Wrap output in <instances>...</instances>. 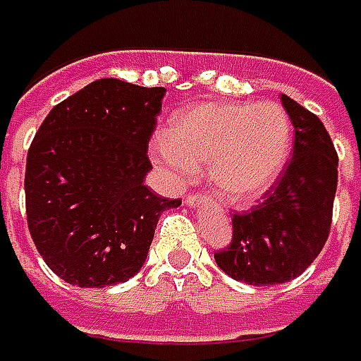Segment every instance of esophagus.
<instances>
[{
    "mask_svg": "<svg viewBox=\"0 0 361 361\" xmlns=\"http://www.w3.org/2000/svg\"><path fill=\"white\" fill-rule=\"evenodd\" d=\"M201 199H203V195H201V192H189V195H187V199H185V203H187L189 207H192V205H197Z\"/></svg>",
    "mask_w": 361,
    "mask_h": 361,
    "instance_id": "esophagus-1",
    "label": "esophagus"
}]
</instances>
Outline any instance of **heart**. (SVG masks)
<instances>
[{
  "instance_id": "heart-1",
  "label": "heart",
  "mask_w": 361,
  "mask_h": 361,
  "mask_svg": "<svg viewBox=\"0 0 361 361\" xmlns=\"http://www.w3.org/2000/svg\"><path fill=\"white\" fill-rule=\"evenodd\" d=\"M293 148V126L276 103L209 101L176 114L152 156L176 185L190 183L209 164L211 178L229 201H250L268 190Z\"/></svg>"
}]
</instances>
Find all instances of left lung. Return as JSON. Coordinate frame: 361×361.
I'll list each match as a JSON object with an SVG mask.
<instances>
[{"label": "left lung", "instance_id": "8db88e82", "mask_svg": "<svg viewBox=\"0 0 361 361\" xmlns=\"http://www.w3.org/2000/svg\"><path fill=\"white\" fill-rule=\"evenodd\" d=\"M293 158L252 211L233 213L231 242L213 256L231 279L282 284L300 276L329 238L337 190V152L321 119L288 95Z\"/></svg>", "mask_w": 361, "mask_h": 361}]
</instances>
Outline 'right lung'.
Listing matches in <instances>:
<instances>
[{
    "instance_id": "right-lung-1",
    "label": "right lung",
    "mask_w": 361,
    "mask_h": 361,
    "mask_svg": "<svg viewBox=\"0 0 361 361\" xmlns=\"http://www.w3.org/2000/svg\"><path fill=\"white\" fill-rule=\"evenodd\" d=\"M164 87L99 79L50 109L26 158L30 235L46 266L73 286L132 279L164 209L180 199L144 185Z\"/></svg>"
}]
</instances>
